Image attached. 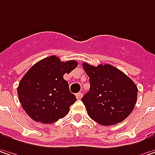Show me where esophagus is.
Instances as JSON below:
<instances>
[{"instance_id":"1","label":"esophagus","mask_w":155,"mask_h":155,"mask_svg":"<svg viewBox=\"0 0 155 155\" xmlns=\"http://www.w3.org/2000/svg\"><path fill=\"white\" fill-rule=\"evenodd\" d=\"M81 97H82V93L79 92V93L76 94V98H77V99H81Z\"/></svg>"}]
</instances>
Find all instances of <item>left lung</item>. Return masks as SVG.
Segmentation results:
<instances>
[{"instance_id": "left-lung-1", "label": "left lung", "mask_w": 155, "mask_h": 155, "mask_svg": "<svg viewBox=\"0 0 155 155\" xmlns=\"http://www.w3.org/2000/svg\"><path fill=\"white\" fill-rule=\"evenodd\" d=\"M91 88L81 98L89 116L101 125L121 122L133 111L137 87L124 73L111 64H82Z\"/></svg>"}]
</instances>
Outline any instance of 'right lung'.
Listing matches in <instances>:
<instances>
[{
	"mask_svg": "<svg viewBox=\"0 0 155 155\" xmlns=\"http://www.w3.org/2000/svg\"><path fill=\"white\" fill-rule=\"evenodd\" d=\"M78 63L62 62L50 56L34 64L23 76L18 87L19 102L35 121L50 124L64 118L76 97L69 91L64 74L71 73Z\"/></svg>",
	"mask_w": 155,
	"mask_h": 155,
	"instance_id": "obj_1",
	"label": "right lung"
}]
</instances>
